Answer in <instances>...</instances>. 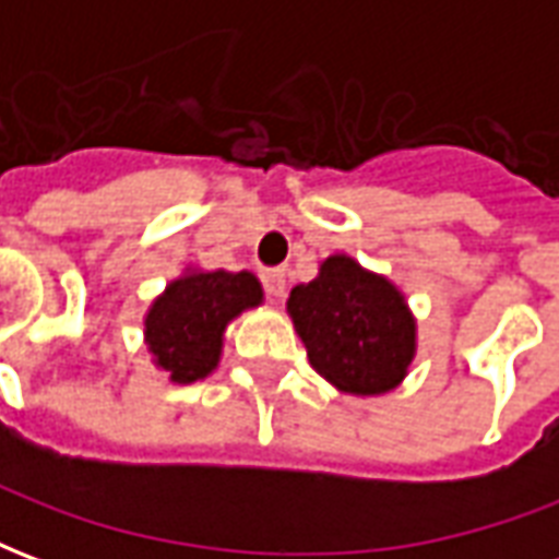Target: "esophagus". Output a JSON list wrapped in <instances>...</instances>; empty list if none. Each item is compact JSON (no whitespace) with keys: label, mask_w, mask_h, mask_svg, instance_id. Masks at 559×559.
<instances>
[{"label":"esophagus","mask_w":559,"mask_h":559,"mask_svg":"<svg viewBox=\"0 0 559 559\" xmlns=\"http://www.w3.org/2000/svg\"><path fill=\"white\" fill-rule=\"evenodd\" d=\"M263 284H266V293L272 299H281L287 293V275H284V269H266L263 272Z\"/></svg>","instance_id":"1"}]
</instances>
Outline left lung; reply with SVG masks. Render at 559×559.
I'll list each match as a JSON object with an SVG mask.
<instances>
[{"mask_svg": "<svg viewBox=\"0 0 559 559\" xmlns=\"http://www.w3.org/2000/svg\"><path fill=\"white\" fill-rule=\"evenodd\" d=\"M287 311L311 368L341 392L383 395L407 377L416 353L407 299L353 257H326L314 281L293 287Z\"/></svg>", "mask_w": 559, "mask_h": 559, "instance_id": "left-lung-1", "label": "left lung"}]
</instances>
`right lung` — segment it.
Segmentation results:
<instances>
[{"mask_svg":"<svg viewBox=\"0 0 559 559\" xmlns=\"http://www.w3.org/2000/svg\"><path fill=\"white\" fill-rule=\"evenodd\" d=\"M260 302L263 287L251 272L188 269L182 278L167 284L143 320L152 362L173 383L203 380L218 368L224 329Z\"/></svg>","mask_w":559,"mask_h":559,"instance_id":"obj_1","label":"right lung"}]
</instances>
